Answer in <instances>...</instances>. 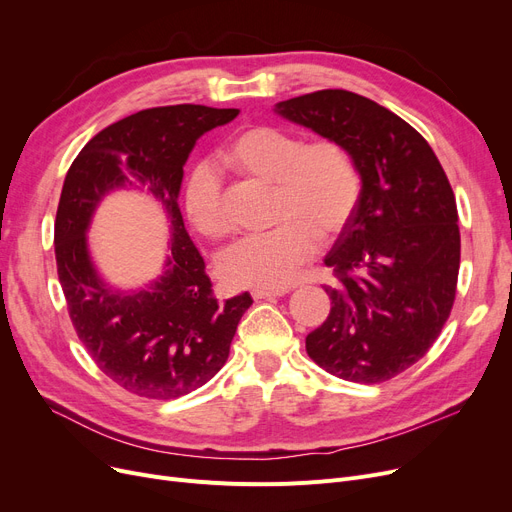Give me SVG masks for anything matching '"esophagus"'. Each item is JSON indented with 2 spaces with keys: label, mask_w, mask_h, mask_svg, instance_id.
Returning <instances> with one entry per match:
<instances>
[{
  "label": "esophagus",
  "mask_w": 512,
  "mask_h": 512,
  "mask_svg": "<svg viewBox=\"0 0 512 512\" xmlns=\"http://www.w3.org/2000/svg\"><path fill=\"white\" fill-rule=\"evenodd\" d=\"M289 289H252V298L254 300H271V298H281L285 296Z\"/></svg>",
  "instance_id": "obj_1"
}]
</instances>
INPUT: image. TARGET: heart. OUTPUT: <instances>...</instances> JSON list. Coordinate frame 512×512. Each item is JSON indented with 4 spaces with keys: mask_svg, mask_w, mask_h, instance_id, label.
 <instances>
[{
    "mask_svg": "<svg viewBox=\"0 0 512 512\" xmlns=\"http://www.w3.org/2000/svg\"><path fill=\"white\" fill-rule=\"evenodd\" d=\"M223 160L237 175L273 185L275 229L237 241L218 271L229 285L283 289L316 254V237L342 231L360 200V175L342 143L321 137L304 143L296 133L258 125L235 135ZM191 227L208 239L229 233L221 179L208 164L191 168L183 187Z\"/></svg>",
    "mask_w": 512,
    "mask_h": 512,
    "instance_id": "obj_1",
    "label": "heart"
}]
</instances>
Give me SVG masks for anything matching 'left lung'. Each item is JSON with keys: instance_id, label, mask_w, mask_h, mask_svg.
Listing matches in <instances>:
<instances>
[{"instance_id": "1", "label": "left lung", "mask_w": 512, "mask_h": 512, "mask_svg": "<svg viewBox=\"0 0 512 512\" xmlns=\"http://www.w3.org/2000/svg\"><path fill=\"white\" fill-rule=\"evenodd\" d=\"M275 112L350 152L360 200L325 264L327 321L306 352L327 373L381 383L421 360L448 321L460 266L454 191L431 145L406 120L344 89L279 102Z\"/></svg>"}]
</instances>
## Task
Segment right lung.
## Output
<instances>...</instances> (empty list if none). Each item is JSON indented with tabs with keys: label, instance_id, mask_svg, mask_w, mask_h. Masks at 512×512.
Segmentation results:
<instances>
[{
	"label": "right lung",
	"instance_id": "add662e5",
	"mask_svg": "<svg viewBox=\"0 0 512 512\" xmlns=\"http://www.w3.org/2000/svg\"><path fill=\"white\" fill-rule=\"evenodd\" d=\"M237 114L196 104L141 110L97 133L66 173L54 243L70 321L100 371L141 398L173 400L210 381L252 306L248 291L223 304L214 298L179 208L193 145ZM127 186L148 190L171 223L163 275L135 292L108 286L86 246L96 206L110 190Z\"/></svg>",
	"mask_w": 512,
	"mask_h": 512
}]
</instances>
